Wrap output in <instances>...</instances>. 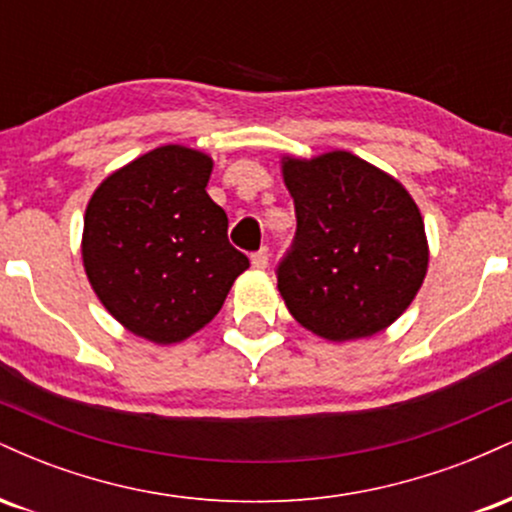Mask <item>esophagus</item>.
I'll return each mask as SVG.
<instances>
[{
	"mask_svg": "<svg viewBox=\"0 0 512 512\" xmlns=\"http://www.w3.org/2000/svg\"><path fill=\"white\" fill-rule=\"evenodd\" d=\"M250 262H252V267H255V269H267V264H269V248H262V250L252 252Z\"/></svg>",
	"mask_w": 512,
	"mask_h": 512,
	"instance_id": "1",
	"label": "esophagus"
}]
</instances>
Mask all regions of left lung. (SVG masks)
<instances>
[{
  "instance_id": "left-lung-1",
  "label": "left lung",
  "mask_w": 512,
  "mask_h": 512,
  "mask_svg": "<svg viewBox=\"0 0 512 512\" xmlns=\"http://www.w3.org/2000/svg\"><path fill=\"white\" fill-rule=\"evenodd\" d=\"M296 240L276 281L298 325L327 342L387 330L428 272L424 216L407 187L351 151L281 156Z\"/></svg>"
}]
</instances>
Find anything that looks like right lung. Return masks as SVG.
<instances>
[{"label":"right lung","mask_w":512,"mask_h":512,"mask_svg":"<svg viewBox=\"0 0 512 512\" xmlns=\"http://www.w3.org/2000/svg\"><path fill=\"white\" fill-rule=\"evenodd\" d=\"M214 158L166 144L110 173L86 204L81 260L93 293L127 332L180 344L214 320L250 267L207 195Z\"/></svg>","instance_id":"1"}]
</instances>
